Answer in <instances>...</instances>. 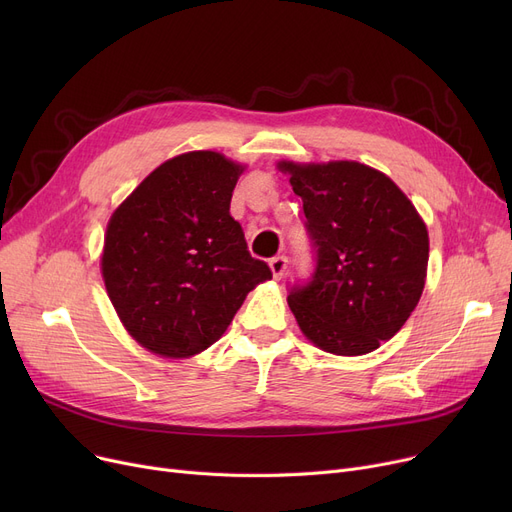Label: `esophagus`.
I'll return each instance as SVG.
<instances>
[{"mask_svg": "<svg viewBox=\"0 0 512 512\" xmlns=\"http://www.w3.org/2000/svg\"><path fill=\"white\" fill-rule=\"evenodd\" d=\"M286 267H288V257L284 255H278L274 259H270V270L274 274L276 280H280L284 274H286Z\"/></svg>", "mask_w": 512, "mask_h": 512, "instance_id": "34e87169", "label": "esophagus"}]
</instances>
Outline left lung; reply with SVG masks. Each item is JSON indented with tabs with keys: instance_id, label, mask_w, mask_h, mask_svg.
Wrapping results in <instances>:
<instances>
[{
	"instance_id": "obj_1",
	"label": "left lung",
	"mask_w": 512,
	"mask_h": 512,
	"mask_svg": "<svg viewBox=\"0 0 512 512\" xmlns=\"http://www.w3.org/2000/svg\"><path fill=\"white\" fill-rule=\"evenodd\" d=\"M303 199L315 270L290 288L301 332L321 351L357 357L390 340L417 307L429 238L407 195L359 161H280Z\"/></svg>"
}]
</instances>
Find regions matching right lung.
<instances>
[{"label":"right lung","instance_id":"add662e5","mask_svg":"<svg viewBox=\"0 0 512 512\" xmlns=\"http://www.w3.org/2000/svg\"><path fill=\"white\" fill-rule=\"evenodd\" d=\"M240 164L215 151L164 161L114 211L101 274L120 321L147 351L193 357L272 278L230 215Z\"/></svg>","mask_w":512,"mask_h":512}]
</instances>
